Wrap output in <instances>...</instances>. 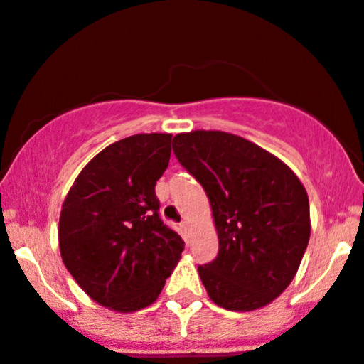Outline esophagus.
<instances>
[{"label":"esophagus","mask_w":364,"mask_h":364,"mask_svg":"<svg viewBox=\"0 0 364 364\" xmlns=\"http://www.w3.org/2000/svg\"><path fill=\"white\" fill-rule=\"evenodd\" d=\"M181 227H183V229H185L186 232L190 230V227H191V225H190V220H188V218H185V220L181 222Z\"/></svg>","instance_id":"esophagus-1"}]
</instances>
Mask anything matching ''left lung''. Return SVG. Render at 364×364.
<instances>
[{
	"label": "left lung",
	"mask_w": 364,
	"mask_h": 364,
	"mask_svg": "<svg viewBox=\"0 0 364 364\" xmlns=\"http://www.w3.org/2000/svg\"><path fill=\"white\" fill-rule=\"evenodd\" d=\"M173 151L212 207L218 254L198 266L210 300L234 312L266 307L287 290L307 249L304 185L277 156L220 130L174 135Z\"/></svg>",
	"instance_id": "1"
}]
</instances>
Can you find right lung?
I'll return each instance as SVG.
<instances>
[{"instance_id": "obj_1", "label": "right lung", "mask_w": 364, "mask_h": 364, "mask_svg": "<svg viewBox=\"0 0 364 364\" xmlns=\"http://www.w3.org/2000/svg\"><path fill=\"white\" fill-rule=\"evenodd\" d=\"M171 134H137L87 163L59 218L64 266L90 299L129 314L154 304L185 242L161 220L156 183L168 168Z\"/></svg>"}]
</instances>
